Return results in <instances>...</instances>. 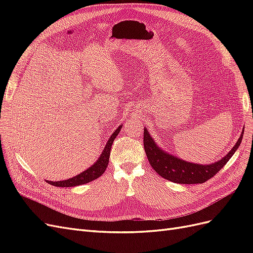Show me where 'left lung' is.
I'll return each instance as SVG.
<instances>
[{
	"mask_svg": "<svg viewBox=\"0 0 253 253\" xmlns=\"http://www.w3.org/2000/svg\"><path fill=\"white\" fill-rule=\"evenodd\" d=\"M243 135L244 129L239 140L236 141L230 152L227 153L226 156L215 163L208 165L189 163L170 154L158 147L147 128H144L143 131V145L151 167L162 177L175 183L192 185V183H203L213 177L233 156L237 148L241 145Z\"/></svg>",
	"mask_w": 253,
	"mask_h": 253,
	"instance_id": "left-lung-1",
	"label": "left lung"
}]
</instances>
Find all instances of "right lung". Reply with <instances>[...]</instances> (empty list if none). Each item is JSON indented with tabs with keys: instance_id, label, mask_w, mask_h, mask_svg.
<instances>
[{
	"instance_id": "obj_1",
	"label": "right lung",
	"mask_w": 253,
	"mask_h": 253,
	"mask_svg": "<svg viewBox=\"0 0 253 253\" xmlns=\"http://www.w3.org/2000/svg\"><path fill=\"white\" fill-rule=\"evenodd\" d=\"M121 127H122V125H120L116 129H115V132H113V134L111 135L108 142H106L103 151L101 152V155L99 156V158L96 160V163L93 166H90L88 169L81 172L78 175L74 176V177H72V178H68V179H65V180H59V181L45 180V181L48 182L49 185L56 186V187L68 188V187H76V186L84 185V183H87L91 180L100 177V176L106 170V168H108L112 144H113L115 138H116V136L119 134Z\"/></svg>"
}]
</instances>
